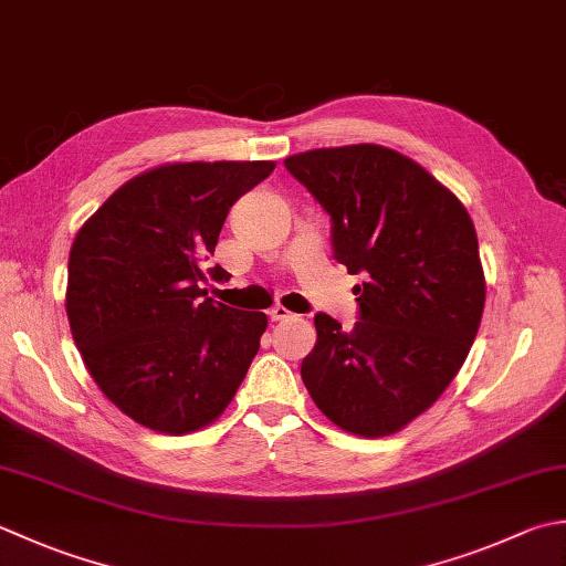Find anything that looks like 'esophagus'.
<instances>
[{
	"label": "esophagus",
	"mask_w": 566,
	"mask_h": 566,
	"mask_svg": "<svg viewBox=\"0 0 566 566\" xmlns=\"http://www.w3.org/2000/svg\"><path fill=\"white\" fill-rule=\"evenodd\" d=\"M270 318H272V321H284V318H292V312H290V308H284L282 304H274V306L270 308Z\"/></svg>",
	"instance_id": "obj_1"
}]
</instances>
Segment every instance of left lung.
I'll use <instances>...</instances> for the list:
<instances>
[{
  "mask_svg": "<svg viewBox=\"0 0 566 566\" xmlns=\"http://www.w3.org/2000/svg\"><path fill=\"white\" fill-rule=\"evenodd\" d=\"M284 166L331 216L334 260L363 274L356 326L314 316L302 380L340 429L395 434L439 400L479 334L485 280L471 216L417 161L378 144Z\"/></svg>",
  "mask_w": 566,
  "mask_h": 566,
  "instance_id": "1",
  "label": "left lung"
}]
</instances>
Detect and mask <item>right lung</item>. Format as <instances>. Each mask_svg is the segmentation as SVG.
Returning a JSON list of instances; mask_svg holds the SVG:
<instances>
[{
    "mask_svg": "<svg viewBox=\"0 0 566 566\" xmlns=\"http://www.w3.org/2000/svg\"><path fill=\"white\" fill-rule=\"evenodd\" d=\"M272 171L274 161L166 164L119 186L75 235L73 340L135 422L188 434L223 415L245 380L268 316L206 296L203 262L232 203ZM208 274L228 280L220 264Z\"/></svg>",
    "mask_w": 566,
    "mask_h": 566,
    "instance_id": "right-lung-1",
    "label": "right lung"
}]
</instances>
